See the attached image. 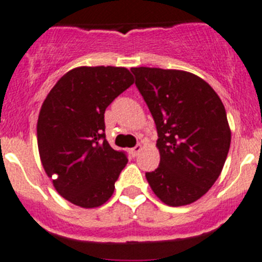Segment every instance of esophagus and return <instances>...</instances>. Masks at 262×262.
Wrapping results in <instances>:
<instances>
[{"mask_svg":"<svg viewBox=\"0 0 262 262\" xmlns=\"http://www.w3.org/2000/svg\"><path fill=\"white\" fill-rule=\"evenodd\" d=\"M141 150H142V146H141V144H137L136 147L132 148L130 153H132V156H133V157H137V156L141 153Z\"/></svg>","mask_w":262,"mask_h":262,"instance_id":"esophagus-1","label":"esophagus"}]
</instances>
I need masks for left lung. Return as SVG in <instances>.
<instances>
[{
	"mask_svg": "<svg viewBox=\"0 0 262 262\" xmlns=\"http://www.w3.org/2000/svg\"><path fill=\"white\" fill-rule=\"evenodd\" d=\"M155 119L160 166L146 178L170 207L191 204L221 175L231 146L226 109L208 82L181 70L132 68Z\"/></svg>",
	"mask_w": 262,
	"mask_h": 262,
	"instance_id": "1",
	"label": "left lung"
}]
</instances>
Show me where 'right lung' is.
<instances>
[{"instance_id": "add662e5", "label": "right lung", "mask_w": 262, "mask_h": 262, "mask_svg": "<svg viewBox=\"0 0 262 262\" xmlns=\"http://www.w3.org/2000/svg\"><path fill=\"white\" fill-rule=\"evenodd\" d=\"M133 83L124 67L82 66L62 76L41 105L36 124L41 165L58 194L77 207L105 204L128 163L105 139L104 114Z\"/></svg>"}]
</instances>
